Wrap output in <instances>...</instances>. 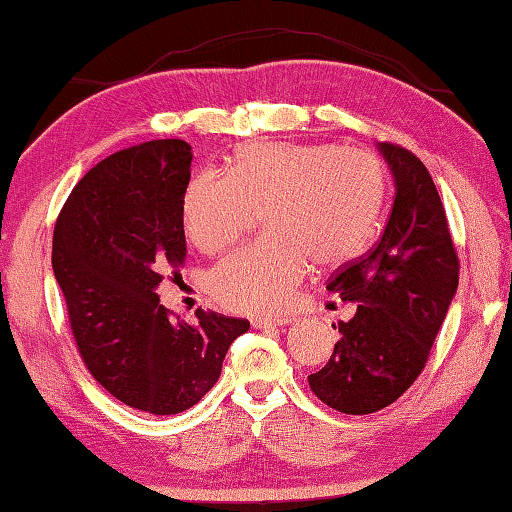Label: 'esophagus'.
Instances as JSON below:
<instances>
[{
	"label": "esophagus",
	"instance_id": "obj_1",
	"mask_svg": "<svg viewBox=\"0 0 512 512\" xmlns=\"http://www.w3.org/2000/svg\"><path fill=\"white\" fill-rule=\"evenodd\" d=\"M292 323L290 317L286 314H279V317H270V319H253V328L262 330V328H281V325Z\"/></svg>",
	"mask_w": 512,
	"mask_h": 512
}]
</instances>
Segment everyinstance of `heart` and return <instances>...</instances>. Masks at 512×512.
<instances>
[{"mask_svg":"<svg viewBox=\"0 0 512 512\" xmlns=\"http://www.w3.org/2000/svg\"><path fill=\"white\" fill-rule=\"evenodd\" d=\"M383 195L385 173L369 151L266 143L239 151L231 176L193 178L182 220L202 253H217L262 211L270 237L224 257L209 284L226 308L266 314L288 301L308 259L339 266L361 253Z\"/></svg>","mask_w":512,"mask_h":512,"instance_id":"1","label":"heart"}]
</instances>
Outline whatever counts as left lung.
<instances>
[{"mask_svg": "<svg viewBox=\"0 0 512 512\" xmlns=\"http://www.w3.org/2000/svg\"><path fill=\"white\" fill-rule=\"evenodd\" d=\"M394 178V204L380 242L325 286L356 314L339 323L328 365L310 374L325 405L363 416L398 400L427 363L458 292L460 264L427 167L398 145H376ZM336 328V325H332Z\"/></svg>", "mask_w": 512, "mask_h": 512, "instance_id": "8db88e82", "label": "left lung"}]
</instances>
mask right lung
Listing matches in <instances>:
<instances>
[{"mask_svg":"<svg viewBox=\"0 0 512 512\" xmlns=\"http://www.w3.org/2000/svg\"><path fill=\"white\" fill-rule=\"evenodd\" d=\"M191 145L151 140L116 151L72 189L52 237V270L90 374L125 405L171 416L193 407L222 372L246 319L198 310L169 319L158 286L184 266L182 204Z\"/></svg>","mask_w":512,"mask_h":512,"instance_id":"1","label":"right lung"}]
</instances>
